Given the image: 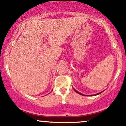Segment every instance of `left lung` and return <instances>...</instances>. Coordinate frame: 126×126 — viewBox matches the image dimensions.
I'll return each mask as SVG.
<instances>
[{
    "mask_svg": "<svg viewBox=\"0 0 126 126\" xmlns=\"http://www.w3.org/2000/svg\"><path fill=\"white\" fill-rule=\"evenodd\" d=\"M73 89H74L75 90V91L76 92H77L78 94H80V95H84V96H95V95H98V94H101V92H99V93H98V94H94V95H83V94H81L80 93V92H78V91H76V89H75V88H73Z\"/></svg>",
    "mask_w": 126,
    "mask_h": 126,
    "instance_id": "8db88e82",
    "label": "left lung"
}]
</instances>
